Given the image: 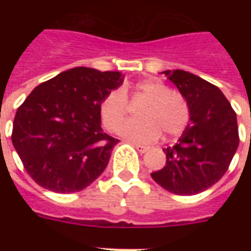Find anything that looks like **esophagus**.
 <instances>
[{
	"instance_id": "esophagus-1",
	"label": "esophagus",
	"mask_w": 251,
	"mask_h": 251,
	"mask_svg": "<svg viewBox=\"0 0 251 251\" xmlns=\"http://www.w3.org/2000/svg\"><path fill=\"white\" fill-rule=\"evenodd\" d=\"M134 147L139 151L141 153H145L146 151H149V147L147 146H143V145H138V143H134Z\"/></svg>"
}]
</instances>
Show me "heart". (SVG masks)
<instances>
[{"instance_id": "obj_1", "label": "heart", "mask_w": 251, "mask_h": 251, "mask_svg": "<svg viewBox=\"0 0 251 251\" xmlns=\"http://www.w3.org/2000/svg\"><path fill=\"white\" fill-rule=\"evenodd\" d=\"M134 95L146 99L141 106L139 121L126 122L118 129V134L135 142L156 141L163 133L165 137H176L183 133L190 121V108L182 95L172 91L160 80L149 79L139 82ZM127 116L126 90H113L102 99L100 118L104 127L114 131Z\"/></svg>"}]
</instances>
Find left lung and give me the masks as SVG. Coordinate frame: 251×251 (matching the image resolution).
I'll return each instance as SVG.
<instances>
[{"label":"left lung","instance_id":"1","mask_svg":"<svg viewBox=\"0 0 251 251\" xmlns=\"http://www.w3.org/2000/svg\"><path fill=\"white\" fill-rule=\"evenodd\" d=\"M190 108V121L173 147L163 151L167 163L151 173L153 181L177 195H194L218 182L238 147L237 117L222 91L185 70H165Z\"/></svg>","mask_w":251,"mask_h":251}]
</instances>
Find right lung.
I'll return each mask as SVG.
<instances>
[{
  "label": "right lung",
  "mask_w": 251,
  "mask_h": 251,
  "mask_svg": "<svg viewBox=\"0 0 251 251\" xmlns=\"http://www.w3.org/2000/svg\"><path fill=\"white\" fill-rule=\"evenodd\" d=\"M122 83L120 72L79 66L28 95L14 118L11 141L37 185L69 194L101 175L118 139L104 133L100 104Z\"/></svg>",
  "instance_id": "1"
}]
</instances>
